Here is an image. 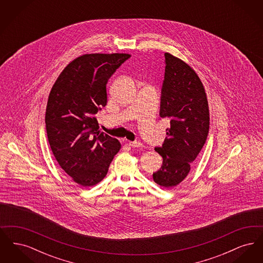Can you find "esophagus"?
Returning a JSON list of instances; mask_svg holds the SVG:
<instances>
[{"mask_svg":"<svg viewBox=\"0 0 263 263\" xmlns=\"http://www.w3.org/2000/svg\"><path fill=\"white\" fill-rule=\"evenodd\" d=\"M129 146L133 147V148H143V144L141 142H137V141H133V142H128Z\"/></svg>","mask_w":263,"mask_h":263,"instance_id":"1","label":"esophagus"}]
</instances>
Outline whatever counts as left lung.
<instances>
[{"instance_id":"obj_1","label":"left lung","mask_w":263,"mask_h":263,"mask_svg":"<svg viewBox=\"0 0 263 263\" xmlns=\"http://www.w3.org/2000/svg\"><path fill=\"white\" fill-rule=\"evenodd\" d=\"M165 70L160 116L171 119L163 146L155 148L163 164L153 174L164 188L179 184L203 148L209 132V106L205 88L195 71L181 59L164 53Z\"/></svg>"}]
</instances>
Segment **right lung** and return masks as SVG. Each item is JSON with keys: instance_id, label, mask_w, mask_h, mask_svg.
<instances>
[{"instance_id": "right-lung-1", "label": "right lung", "mask_w": 263, "mask_h": 263, "mask_svg": "<svg viewBox=\"0 0 263 263\" xmlns=\"http://www.w3.org/2000/svg\"><path fill=\"white\" fill-rule=\"evenodd\" d=\"M129 57L82 55L66 66L51 88L45 113L51 150L63 171L82 186L101 181L121 148L117 139L100 132L95 115L106 105L109 78Z\"/></svg>"}]
</instances>
